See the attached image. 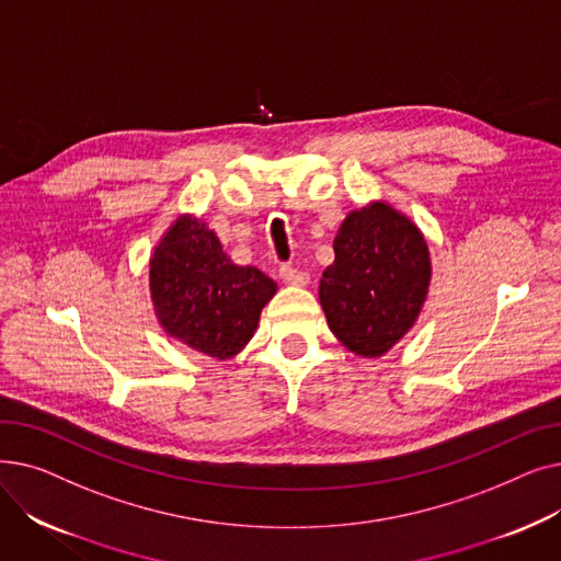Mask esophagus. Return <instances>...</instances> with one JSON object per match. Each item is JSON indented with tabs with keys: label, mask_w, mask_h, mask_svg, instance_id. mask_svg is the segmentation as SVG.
Masks as SVG:
<instances>
[{
	"label": "esophagus",
	"mask_w": 561,
	"mask_h": 561,
	"mask_svg": "<svg viewBox=\"0 0 561 561\" xmlns=\"http://www.w3.org/2000/svg\"><path fill=\"white\" fill-rule=\"evenodd\" d=\"M279 277H282L286 284H293V286H305V284H309V273L296 268V265H290V263H284V265H282V268H279Z\"/></svg>",
	"instance_id": "esophagus-1"
}]
</instances>
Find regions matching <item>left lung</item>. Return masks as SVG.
<instances>
[{"instance_id": "obj_1", "label": "left lung", "mask_w": 561, "mask_h": 561, "mask_svg": "<svg viewBox=\"0 0 561 561\" xmlns=\"http://www.w3.org/2000/svg\"><path fill=\"white\" fill-rule=\"evenodd\" d=\"M320 279V305L334 336L362 357H381L411 328L427 298L430 250L421 229L393 206L352 211Z\"/></svg>"}]
</instances>
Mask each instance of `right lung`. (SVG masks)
Returning a JSON list of instances; mask_svg holds the SVG:
<instances>
[{"mask_svg":"<svg viewBox=\"0 0 561 561\" xmlns=\"http://www.w3.org/2000/svg\"><path fill=\"white\" fill-rule=\"evenodd\" d=\"M150 290L161 328L204 355L231 359L254 336L277 284L236 265L202 220L182 216L150 261Z\"/></svg>","mask_w":561,"mask_h":561,"instance_id":"add662e5","label":"right lung"}]
</instances>
